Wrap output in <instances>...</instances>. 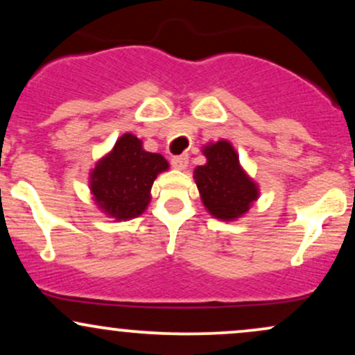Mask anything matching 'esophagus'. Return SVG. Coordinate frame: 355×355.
<instances>
[{"label": "esophagus", "mask_w": 355, "mask_h": 355, "mask_svg": "<svg viewBox=\"0 0 355 355\" xmlns=\"http://www.w3.org/2000/svg\"><path fill=\"white\" fill-rule=\"evenodd\" d=\"M172 166L177 170H185L189 166V155H177V157H173Z\"/></svg>", "instance_id": "esophagus-1"}]
</instances>
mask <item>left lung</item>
<instances>
[{
    "instance_id": "obj_1",
    "label": "left lung",
    "mask_w": 355,
    "mask_h": 355,
    "mask_svg": "<svg viewBox=\"0 0 355 355\" xmlns=\"http://www.w3.org/2000/svg\"><path fill=\"white\" fill-rule=\"evenodd\" d=\"M207 164L195 168L200 198L211 217L232 222L247 214L259 198V187L248 177L239 162V155L230 141L203 146Z\"/></svg>"
}]
</instances>
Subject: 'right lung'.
Returning a JSON list of instances; mask_svg holds the SVG:
<instances>
[{
  "label": "right lung",
  "mask_w": 355,
  "mask_h": 355,
  "mask_svg": "<svg viewBox=\"0 0 355 355\" xmlns=\"http://www.w3.org/2000/svg\"><path fill=\"white\" fill-rule=\"evenodd\" d=\"M166 168L160 153L146 152L140 138L125 133L89 173L93 200L116 222L135 218L146 210L155 178Z\"/></svg>",
  "instance_id": "add662e5"
}]
</instances>
